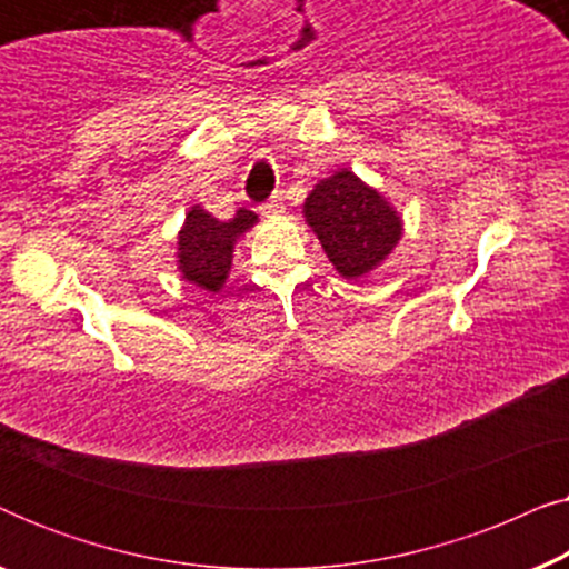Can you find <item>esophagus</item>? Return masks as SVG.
Here are the masks:
<instances>
[{"instance_id":"esophagus-1","label":"esophagus","mask_w":569,"mask_h":569,"mask_svg":"<svg viewBox=\"0 0 569 569\" xmlns=\"http://www.w3.org/2000/svg\"><path fill=\"white\" fill-rule=\"evenodd\" d=\"M259 212H261L263 217H274V214H279V212H282V197H271L269 201H263V204L259 207Z\"/></svg>"}]
</instances>
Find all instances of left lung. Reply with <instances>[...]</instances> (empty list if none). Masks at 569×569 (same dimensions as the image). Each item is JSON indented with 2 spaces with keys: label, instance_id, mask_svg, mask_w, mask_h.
<instances>
[{
  "label": "left lung",
  "instance_id": "1",
  "mask_svg": "<svg viewBox=\"0 0 569 569\" xmlns=\"http://www.w3.org/2000/svg\"><path fill=\"white\" fill-rule=\"evenodd\" d=\"M302 214L345 279H360L380 267L403 232L399 212L347 168L316 183Z\"/></svg>",
  "mask_w": 569,
  "mask_h": 569
}]
</instances>
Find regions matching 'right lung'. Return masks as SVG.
<instances>
[{"label": "right lung", "mask_w": 569, "mask_h": 569, "mask_svg": "<svg viewBox=\"0 0 569 569\" xmlns=\"http://www.w3.org/2000/svg\"><path fill=\"white\" fill-rule=\"evenodd\" d=\"M256 217L251 209H238L232 220H217L193 204L186 214V222L178 232V269L186 282L201 287V290L220 292L232 267V248L236 240L251 230Z\"/></svg>", "instance_id": "1"}]
</instances>
